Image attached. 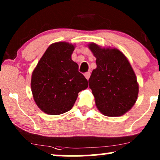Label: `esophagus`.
I'll list each match as a JSON object with an SVG mask.
<instances>
[{"label": "esophagus", "instance_id": "1", "mask_svg": "<svg viewBox=\"0 0 160 160\" xmlns=\"http://www.w3.org/2000/svg\"><path fill=\"white\" fill-rule=\"evenodd\" d=\"M84 76H85V78H87V79H89V78H90V72H86V73H84Z\"/></svg>", "mask_w": 160, "mask_h": 160}]
</instances>
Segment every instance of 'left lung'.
<instances>
[{"label": "left lung", "instance_id": "obj_1", "mask_svg": "<svg viewBox=\"0 0 160 160\" xmlns=\"http://www.w3.org/2000/svg\"><path fill=\"white\" fill-rule=\"evenodd\" d=\"M88 48L96 58L89 87L97 108L103 115L119 117L132 109L138 99L139 84L126 56L115 48H102L94 42Z\"/></svg>", "mask_w": 160, "mask_h": 160}]
</instances>
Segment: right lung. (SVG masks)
<instances>
[{
	"label": "right lung",
	"mask_w": 160,
	"mask_h": 160,
	"mask_svg": "<svg viewBox=\"0 0 160 160\" xmlns=\"http://www.w3.org/2000/svg\"><path fill=\"white\" fill-rule=\"evenodd\" d=\"M75 45L66 42L51 44L39 59L32 75L33 98L43 112L61 115L70 110L78 93L88 82L71 59Z\"/></svg>",
	"instance_id": "obj_1"
}]
</instances>
